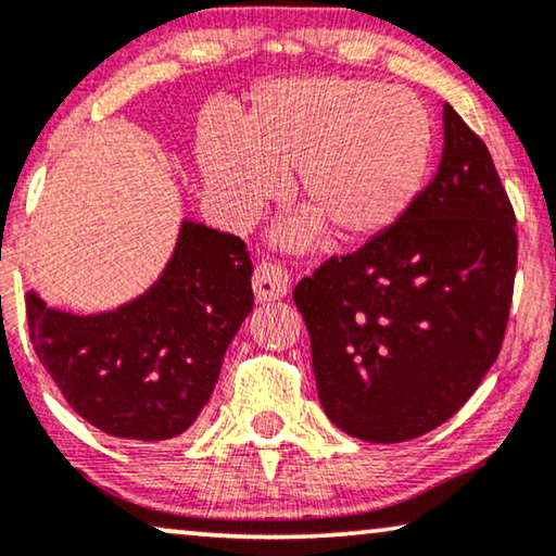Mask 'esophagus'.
Instances as JSON below:
<instances>
[{
    "mask_svg": "<svg viewBox=\"0 0 556 556\" xmlns=\"http://www.w3.org/2000/svg\"><path fill=\"white\" fill-rule=\"evenodd\" d=\"M288 286H291V278H288V273L280 265L261 263L253 273V293L261 303L283 299Z\"/></svg>",
    "mask_w": 556,
    "mask_h": 556,
    "instance_id": "1",
    "label": "esophagus"
}]
</instances>
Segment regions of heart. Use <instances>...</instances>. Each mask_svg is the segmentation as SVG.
<instances>
[{
  "instance_id": "1",
  "label": "heart",
  "mask_w": 556,
  "mask_h": 556,
  "mask_svg": "<svg viewBox=\"0 0 556 556\" xmlns=\"http://www.w3.org/2000/svg\"><path fill=\"white\" fill-rule=\"evenodd\" d=\"M435 121L413 90L316 75L257 86L238 124L210 118L197 139L204 187L232 225H245L293 172L306 212L278 230L286 248L392 232L428 185Z\"/></svg>"
}]
</instances>
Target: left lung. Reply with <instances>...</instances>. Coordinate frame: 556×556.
Returning a JSON list of instances; mask_svg holds the SVG:
<instances>
[{
    "instance_id": "8db88e82",
    "label": "left lung",
    "mask_w": 556,
    "mask_h": 556,
    "mask_svg": "<svg viewBox=\"0 0 556 556\" xmlns=\"http://www.w3.org/2000/svg\"><path fill=\"white\" fill-rule=\"evenodd\" d=\"M514 227L489 149L445 103L443 156L415 210L293 291L318 400L339 430L402 443L466 405L504 341Z\"/></svg>"
}]
</instances>
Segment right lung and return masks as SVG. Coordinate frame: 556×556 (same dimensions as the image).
<instances>
[{
	"instance_id": "obj_1",
	"label": "right lung",
	"mask_w": 556,
	"mask_h": 556,
	"mask_svg": "<svg viewBox=\"0 0 556 556\" xmlns=\"http://www.w3.org/2000/svg\"><path fill=\"white\" fill-rule=\"evenodd\" d=\"M253 261L230 232L181 219L154 283L78 316L27 293L29 339L75 413L113 438H177L215 392L227 346L253 311Z\"/></svg>"
}]
</instances>
